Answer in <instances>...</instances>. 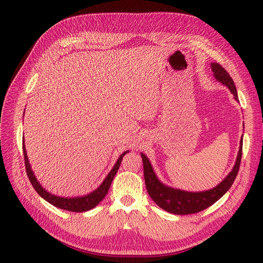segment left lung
I'll return each mask as SVG.
<instances>
[{
	"instance_id": "left-lung-1",
	"label": "left lung",
	"mask_w": 263,
	"mask_h": 263,
	"mask_svg": "<svg viewBox=\"0 0 263 263\" xmlns=\"http://www.w3.org/2000/svg\"><path fill=\"white\" fill-rule=\"evenodd\" d=\"M211 68L215 79L222 83V84L226 85L230 89L231 93L234 96V99L239 101L237 88L234 86L233 80L231 79L229 73L218 63H212ZM242 146L243 140L240 141V149L236 164H234L232 171L224 180L212 190L197 193L181 191L164 185L162 182L159 181V179L157 178L147 157L144 154H141L144 164L145 184L149 196L160 208L174 214H193L209 208L210 205L216 202L225 194L232 185L234 179H236L242 159Z\"/></svg>"
}]
</instances>
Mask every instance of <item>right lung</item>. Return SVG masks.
Returning a JSON list of instances; mask_svg holds the SVG:
<instances>
[{"mask_svg":"<svg viewBox=\"0 0 263 263\" xmlns=\"http://www.w3.org/2000/svg\"><path fill=\"white\" fill-rule=\"evenodd\" d=\"M129 151H124V153L118 158L116 164L114 165L113 170L109 172V174L106 176V178L104 179V181L102 182V184L95 190L93 192H91L90 194L86 195V196H82V197H76V198H65V197H59L50 194L49 192H47L43 186L39 184V182L37 181V179L35 178L33 171L31 168V165L29 163V159H27L26 156V151H25V147H24V142H23V155H24V164H25V170H26V174L27 177H29L30 181L33 185V187L35 189V191L38 193V194L43 197L44 199H46L48 202H50L51 204L58 206L60 209L63 210H67V211H71V212H84V211H88L98 204L106 195V193L108 192V189L110 186V183L113 181V178L115 177L119 166L121 160L123 158V156L126 155Z\"/></svg>","mask_w":263,"mask_h":263,"instance_id":"obj_1","label":"right lung"}]
</instances>
